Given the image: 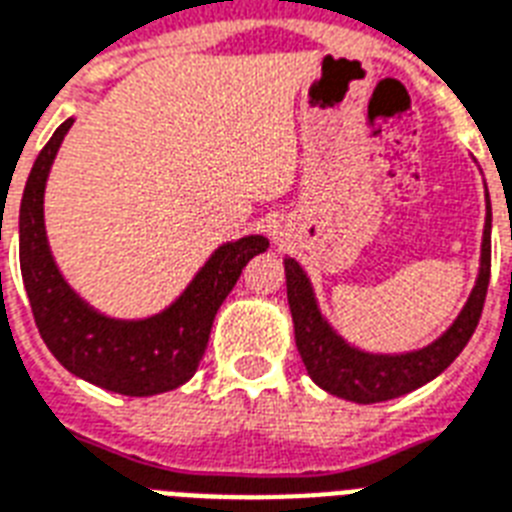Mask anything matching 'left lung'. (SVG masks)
Segmentation results:
<instances>
[{
    "instance_id": "8db88e82",
    "label": "left lung",
    "mask_w": 512,
    "mask_h": 512,
    "mask_svg": "<svg viewBox=\"0 0 512 512\" xmlns=\"http://www.w3.org/2000/svg\"><path fill=\"white\" fill-rule=\"evenodd\" d=\"M489 275H492V214H486L476 288L455 325L425 349L399 357H383V354H365L343 341L317 309L304 269L293 259H285V282H288V304L296 327V346L309 378L325 388L327 394L357 404L388 402L396 396L410 394L447 370L460 357L470 335L476 333L489 290Z\"/></svg>"
}]
</instances>
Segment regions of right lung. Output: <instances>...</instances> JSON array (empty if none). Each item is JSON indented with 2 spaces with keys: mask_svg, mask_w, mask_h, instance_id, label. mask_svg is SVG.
<instances>
[{
  "mask_svg": "<svg viewBox=\"0 0 512 512\" xmlns=\"http://www.w3.org/2000/svg\"><path fill=\"white\" fill-rule=\"evenodd\" d=\"M71 124L68 118L57 126L42 147L20 200V272L34 322L47 349L73 375L113 394H163L195 375L219 306L245 264L267 251L269 240L248 235L222 245L185 293L155 317L126 322L94 312L63 280L44 232V185Z\"/></svg>",
  "mask_w": 512,
  "mask_h": 512,
  "instance_id": "obj_1",
  "label": "right lung"
}]
</instances>
